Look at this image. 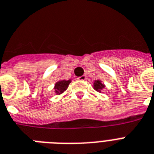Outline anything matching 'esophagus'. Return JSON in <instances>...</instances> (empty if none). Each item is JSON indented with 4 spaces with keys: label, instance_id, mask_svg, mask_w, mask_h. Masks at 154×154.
Segmentation results:
<instances>
[{
    "label": "esophagus",
    "instance_id": "obj_1",
    "mask_svg": "<svg viewBox=\"0 0 154 154\" xmlns=\"http://www.w3.org/2000/svg\"><path fill=\"white\" fill-rule=\"evenodd\" d=\"M85 79H86L85 75H83V76H81V77H77V80H78V81H85Z\"/></svg>",
    "mask_w": 154,
    "mask_h": 154
}]
</instances>
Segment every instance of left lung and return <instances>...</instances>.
Here are the masks:
<instances>
[{"label":"left lung","mask_w":154,"mask_h":154,"mask_svg":"<svg viewBox=\"0 0 154 154\" xmlns=\"http://www.w3.org/2000/svg\"><path fill=\"white\" fill-rule=\"evenodd\" d=\"M105 85H104V84L103 83V81H100V80H96V81H94L93 84H92V88H94L97 92H100V93L102 92L103 89L105 88Z\"/></svg>","instance_id":"left-lung-1"}]
</instances>
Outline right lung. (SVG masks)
I'll return each mask as SVG.
<instances>
[{"label": "right lung", "instance_id": "add662e5", "mask_svg": "<svg viewBox=\"0 0 154 154\" xmlns=\"http://www.w3.org/2000/svg\"><path fill=\"white\" fill-rule=\"evenodd\" d=\"M72 80H59L54 84V92L55 95H61L66 91L69 87V85L71 83Z\"/></svg>", "mask_w": 154, "mask_h": 154}]
</instances>
